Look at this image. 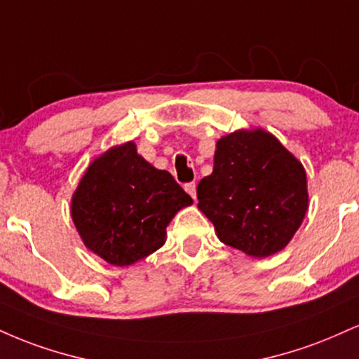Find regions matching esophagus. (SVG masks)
I'll use <instances>...</instances> for the list:
<instances>
[{
	"mask_svg": "<svg viewBox=\"0 0 359 359\" xmlns=\"http://www.w3.org/2000/svg\"><path fill=\"white\" fill-rule=\"evenodd\" d=\"M196 187H197V184H196V182H189V184H185V185H184L185 192H187L189 196H191L192 198H196V197H197V191H196Z\"/></svg>",
	"mask_w": 359,
	"mask_h": 359,
	"instance_id": "obj_1",
	"label": "esophagus"
}]
</instances>
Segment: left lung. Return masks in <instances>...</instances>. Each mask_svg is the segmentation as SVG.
I'll use <instances>...</instances> for the list:
<instances>
[{
	"label": "left lung",
	"mask_w": 359,
	"mask_h": 359,
	"mask_svg": "<svg viewBox=\"0 0 359 359\" xmlns=\"http://www.w3.org/2000/svg\"><path fill=\"white\" fill-rule=\"evenodd\" d=\"M197 198L224 244L273 256L308 212L306 170L269 132L237 130L217 140L214 170L198 182Z\"/></svg>",
	"instance_id": "obj_1"
}]
</instances>
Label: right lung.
Returning <instances> with one entry per match:
<instances>
[{
    "mask_svg": "<svg viewBox=\"0 0 359 359\" xmlns=\"http://www.w3.org/2000/svg\"><path fill=\"white\" fill-rule=\"evenodd\" d=\"M191 204L174 177L127 142L90 163L72 197V219L92 252L109 264L130 266L162 248L168 222Z\"/></svg>",
    "mask_w": 359,
    "mask_h": 359,
    "instance_id": "right-lung-1",
    "label": "right lung"
}]
</instances>
